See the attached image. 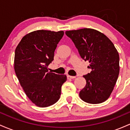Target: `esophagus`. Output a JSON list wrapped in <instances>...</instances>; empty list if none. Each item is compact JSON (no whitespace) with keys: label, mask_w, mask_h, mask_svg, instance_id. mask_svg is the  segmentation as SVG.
<instances>
[{"label":"esophagus","mask_w":130,"mask_h":130,"mask_svg":"<svg viewBox=\"0 0 130 130\" xmlns=\"http://www.w3.org/2000/svg\"><path fill=\"white\" fill-rule=\"evenodd\" d=\"M67 77H68V79H74L76 78V76H71L68 75L67 76Z\"/></svg>","instance_id":"esophagus-1"}]
</instances>
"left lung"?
Wrapping results in <instances>:
<instances>
[{
    "mask_svg": "<svg viewBox=\"0 0 130 130\" xmlns=\"http://www.w3.org/2000/svg\"><path fill=\"white\" fill-rule=\"evenodd\" d=\"M80 57L88 60L92 71L84 75L86 85L79 92L80 99L90 104L101 103L109 97L119 74V55L112 42L96 30L66 31Z\"/></svg>",
    "mask_w": 130,
    "mask_h": 130,
    "instance_id": "obj_1",
    "label": "left lung"
}]
</instances>
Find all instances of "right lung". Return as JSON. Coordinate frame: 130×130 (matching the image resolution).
Instances as JSON below:
<instances>
[{"label":"right lung","instance_id":"add662e5","mask_svg":"<svg viewBox=\"0 0 130 130\" xmlns=\"http://www.w3.org/2000/svg\"><path fill=\"white\" fill-rule=\"evenodd\" d=\"M63 31L38 30L25 35L16 47L14 66L16 76L28 98L37 106L53 105L59 100L65 74L49 72Z\"/></svg>","mask_w":130,"mask_h":130}]
</instances>
